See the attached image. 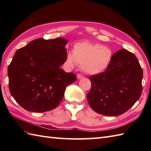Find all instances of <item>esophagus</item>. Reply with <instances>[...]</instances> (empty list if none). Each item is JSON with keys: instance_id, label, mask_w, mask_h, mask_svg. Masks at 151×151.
Returning <instances> with one entry per match:
<instances>
[{"instance_id": "esophagus-1", "label": "esophagus", "mask_w": 151, "mask_h": 151, "mask_svg": "<svg viewBox=\"0 0 151 151\" xmlns=\"http://www.w3.org/2000/svg\"><path fill=\"white\" fill-rule=\"evenodd\" d=\"M82 78H84V76L81 75V74H78V75H77V78L78 79H81Z\"/></svg>"}]
</instances>
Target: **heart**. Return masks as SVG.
Masks as SVG:
<instances>
[{
    "mask_svg": "<svg viewBox=\"0 0 151 151\" xmlns=\"http://www.w3.org/2000/svg\"><path fill=\"white\" fill-rule=\"evenodd\" d=\"M113 51L99 43L84 41L76 43L73 53L69 52L65 57V63L73 67L76 63L82 70L89 75H99L104 73L111 62Z\"/></svg>",
    "mask_w": 151,
    "mask_h": 151,
    "instance_id": "heart-1",
    "label": "heart"
}]
</instances>
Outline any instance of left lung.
<instances>
[{"instance_id":"obj_1","label":"left lung","mask_w":151,"mask_h":151,"mask_svg":"<svg viewBox=\"0 0 151 151\" xmlns=\"http://www.w3.org/2000/svg\"><path fill=\"white\" fill-rule=\"evenodd\" d=\"M143 70L136 56L126 49L113 55L104 73L89 77L91 90L87 99L95 112L107 116L124 114L133 106L142 93Z\"/></svg>"}]
</instances>
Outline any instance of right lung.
<instances>
[{
	"instance_id": "1",
	"label": "right lung",
	"mask_w": 151,
	"mask_h": 151,
	"mask_svg": "<svg viewBox=\"0 0 151 151\" xmlns=\"http://www.w3.org/2000/svg\"><path fill=\"white\" fill-rule=\"evenodd\" d=\"M67 43L63 37L39 38L15 52L8 68L9 89L24 110H53L62 101L67 86L76 81V75L60 67L65 62Z\"/></svg>"
}]
</instances>
